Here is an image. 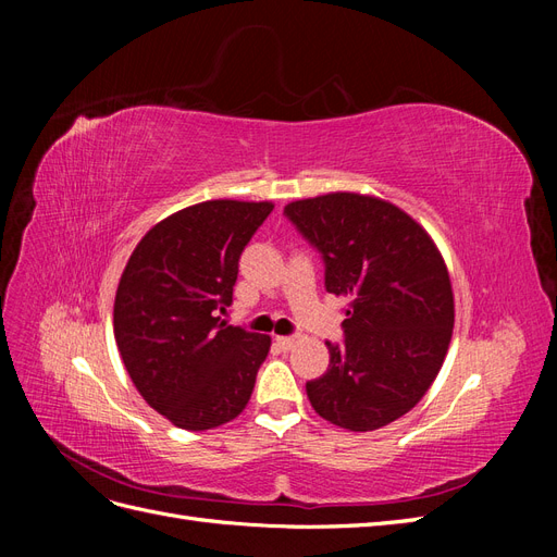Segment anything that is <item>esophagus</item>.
Returning a JSON list of instances; mask_svg holds the SVG:
<instances>
[{
	"mask_svg": "<svg viewBox=\"0 0 557 557\" xmlns=\"http://www.w3.org/2000/svg\"><path fill=\"white\" fill-rule=\"evenodd\" d=\"M276 346L281 348V350H290L293 346H295V339H293V336H276Z\"/></svg>",
	"mask_w": 557,
	"mask_h": 557,
	"instance_id": "34e87169",
	"label": "esophagus"
}]
</instances>
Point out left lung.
I'll use <instances>...</instances> for the list:
<instances>
[{
    "instance_id": "obj_1",
    "label": "left lung",
    "mask_w": 557,
    "mask_h": 557,
    "mask_svg": "<svg viewBox=\"0 0 557 557\" xmlns=\"http://www.w3.org/2000/svg\"><path fill=\"white\" fill-rule=\"evenodd\" d=\"M325 262V290L348 299L344 342L307 383L318 416L372 432L411 411L440 374L453 334V290L442 252L391 201L330 193L283 209Z\"/></svg>"
}]
</instances>
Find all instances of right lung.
<instances>
[{"label":"right lung","instance_id":"1","mask_svg":"<svg viewBox=\"0 0 557 557\" xmlns=\"http://www.w3.org/2000/svg\"><path fill=\"white\" fill-rule=\"evenodd\" d=\"M272 201L211 199L164 218L117 283L113 334L141 397L181 430H211L250 399L272 339L227 325L239 258Z\"/></svg>","mask_w":557,"mask_h":557}]
</instances>
